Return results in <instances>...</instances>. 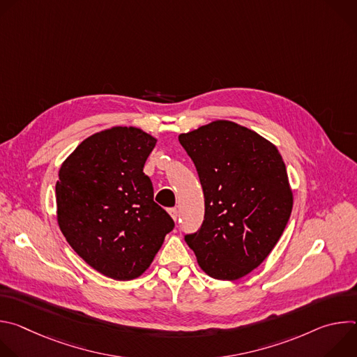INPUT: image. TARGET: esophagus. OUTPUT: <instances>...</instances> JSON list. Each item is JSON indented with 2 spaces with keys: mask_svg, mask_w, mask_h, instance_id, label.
Returning <instances> with one entry per match:
<instances>
[{
  "mask_svg": "<svg viewBox=\"0 0 357 357\" xmlns=\"http://www.w3.org/2000/svg\"><path fill=\"white\" fill-rule=\"evenodd\" d=\"M168 212H169L171 218L176 222V220H178V218H179V212H178V209H176V208H171Z\"/></svg>",
  "mask_w": 357,
  "mask_h": 357,
  "instance_id": "1",
  "label": "esophagus"
}]
</instances>
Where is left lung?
<instances>
[{"label":"left lung","mask_w":357,"mask_h":357,"mask_svg":"<svg viewBox=\"0 0 357 357\" xmlns=\"http://www.w3.org/2000/svg\"><path fill=\"white\" fill-rule=\"evenodd\" d=\"M179 142L205 195V219L185 241L208 275L238 280L267 259L289 220L282 157L257 132L226 120L181 134Z\"/></svg>","instance_id":"obj_1"}]
</instances>
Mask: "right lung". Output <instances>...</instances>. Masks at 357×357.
<instances>
[{
    "label": "right lung",
    "mask_w": 357,
    "mask_h": 357,
    "mask_svg": "<svg viewBox=\"0 0 357 357\" xmlns=\"http://www.w3.org/2000/svg\"><path fill=\"white\" fill-rule=\"evenodd\" d=\"M155 144L139 128L113 127L79 144L59 171V227L90 267L113 280L139 277L175 227L142 172Z\"/></svg>",
    "instance_id": "right-lung-1"
}]
</instances>
